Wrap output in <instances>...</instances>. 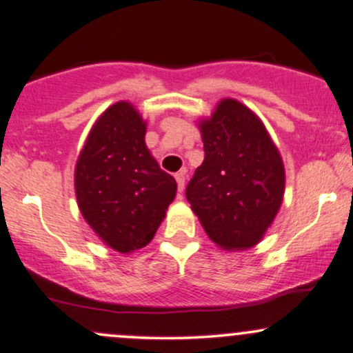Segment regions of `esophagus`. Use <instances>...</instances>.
Instances as JSON below:
<instances>
[{
    "mask_svg": "<svg viewBox=\"0 0 353 353\" xmlns=\"http://www.w3.org/2000/svg\"><path fill=\"white\" fill-rule=\"evenodd\" d=\"M176 181H177V189H179V192H182V190H184V184H185L184 172H177L176 174Z\"/></svg>",
    "mask_w": 353,
    "mask_h": 353,
    "instance_id": "1",
    "label": "esophagus"
}]
</instances>
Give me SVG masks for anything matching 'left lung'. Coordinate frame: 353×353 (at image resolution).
Masks as SVG:
<instances>
[{
  "label": "left lung",
  "mask_w": 353,
  "mask_h": 353,
  "mask_svg": "<svg viewBox=\"0 0 353 353\" xmlns=\"http://www.w3.org/2000/svg\"><path fill=\"white\" fill-rule=\"evenodd\" d=\"M199 128L205 156L185 197L210 241L225 250L249 249L281 209V154L262 121L236 99H222Z\"/></svg>",
  "instance_id": "8db88e82"
}]
</instances>
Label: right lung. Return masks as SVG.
Segmentation results:
<instances>
[{"label":"right lung","mask_w":353,"mask_h":353,"mask_svg":"<svg viewBox=\"0 0 353 353\" xmlns=\"http://www.w3.org/2000/svg\"><path fill=\"white\" fill-rule=\"evenodd\" d=\"M144 136L143 117L131 103L119 101L92 125L76 163L81 214L104 244L123 254L152 241L177 190Z\"/></svg>","instance_id":"obj_1"}]
</instances>
